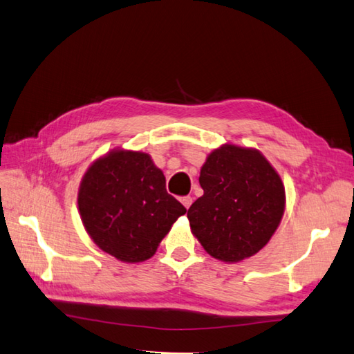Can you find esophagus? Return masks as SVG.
<instances>
[{
    "mask_svg": "<svg viewBox=\"0 0 354 354\" xmlns=\"http://www.w3.org/2000/svg\"><path fill=\"white\" fill-rule=\"evenodd\" d=\"M181 202H183V205L189 209L190 208V205H192V202H193V198L192 196H184L183 199H181Z\"/></svg>",
    "mask_w": 354,
    "mask_h": 354,
    "instance_id": "obj_1",
    "label": "esophagus"
}]
</instances>
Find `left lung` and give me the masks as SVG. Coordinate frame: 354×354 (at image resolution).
<instances>
[{
  "label": "left lung",
  "mask_w": 354,
  "mask_h": 354,
  "mask_svg": "<svg viewBox=\"0 0 354 354\" xmlns=\"http://www.w3.org/2000/svg\"><path fill=\"white\" fill-rule=\"evenodd\" d=\"M199 184L204 194L187 217L213 259L237 263L268 245L283 219L286 192L260 150L231 142L214 149L201 167Z\"/></svg>",
  "instance_id": "8db88e82"
}]
</instances>
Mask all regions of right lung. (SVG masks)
<instances>
[{"label":"right lung","mask_w":354,"mask_h":354,"mask_svg":"<svg viewBox=\"0 0 354 354\" xmlns=\"http://www.w3.org/2000/svg\"><path fill=\"white\" fill-rule=\"evenodd\" d=\"M82 223L102 251L123 263L153 257L187 209L165 190L149 153L112 149L86 169L77 193Z\"/></svg>","instance_id":"obj_1"}]
</instances>
